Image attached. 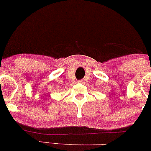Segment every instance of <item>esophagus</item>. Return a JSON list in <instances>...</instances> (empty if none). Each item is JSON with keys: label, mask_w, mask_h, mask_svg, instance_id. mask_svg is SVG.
<instances>
[{"label": "esophagus", "mask_w": 151, "mask_h": 151, "mask_svg": "<svg viewBox=\"0 0 151 151\" xmlns=\"http://www.w3.org/2000/svg\"><path fill=\"white\" fill-rule=\"evenodd\" d=\"M78 82L80 83H83V81H78Z\"/></svg>", "instance_id": "1"}]
</instances>
